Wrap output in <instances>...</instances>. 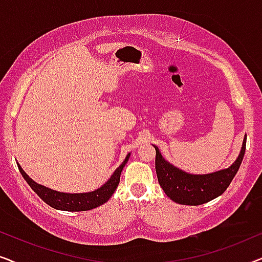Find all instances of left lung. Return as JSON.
Wrapping results in <instances>:
<instances>
[{
  "label": "left lung",
  "mask_w": 262,
  "mask_h": 262,
  "mask_svg": "<svg viewBox=\"0 0 262 262\" xmlns=\"http://www.w3.org/2000/svg\"><path fill=\"white\" fill-rule=\"evenodd\" d=\"M247 136L242 143L241 151L234 163L225 169L210 174H188L170 164L161 155L160 149L156 145L155 168L159 184L163 188L167 196L182 205H202L212 200L229 187L232 179L235 178L241 166L246 152Z\"/></svg>",
  "instance_id": "1"
}]
</instances>
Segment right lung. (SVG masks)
Returning a JSON list of instances; mask_svg holds the SVG:
<instances>
[{"instance_id": "obj_1", "label": "right lung", "mask_w": 262, "mask_h": 262, "mask_svg": "<svg viewBox=\"0 0 262 262\" xmlns=\"http://www.w3.org/2000/svg\"><path fill=\"white\" fill-rule=\"evenodd\" d=\"M128 157H130V154H127L124 162L114 170L112 177H111L101 187L95 189V191L93 192L87 193H63L55 191V189H51L49 187H45V186L39 185L35 181L32 180V179L25 173V170L20 167L19 163H17V167H19L20 173L23 174L24 179L27 181V184L30 185V187L33 189V191L39 195V198L44 200L48 205L57 210L74 211V212H76V211H88L95 209V207L105 204L107 200L112 196L114 191H116V188L118 187V185H119L121 170H123L125 164L127 163Z\"/></svg>"}]
</instances>
